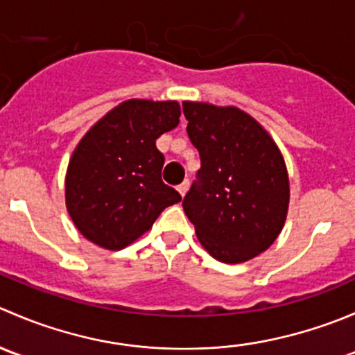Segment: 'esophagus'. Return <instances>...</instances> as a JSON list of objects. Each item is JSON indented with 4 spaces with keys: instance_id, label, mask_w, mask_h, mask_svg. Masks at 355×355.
Wrapping results in <instances>:
<instances>
[{
    "instance_id": "esophagus-1",
    "label": "esophagus",
    "mask_w": 355,
    "mask_h": 355,
    "mask_svg": "<svg viewBox=\"0 0 355 355\" xmlns=\"http://www.w3.org/2000/svg\"><path fill=\"white\" fill-rule=\"evenodd\" d=\"M177 191L180 192V196H182V198H184V196L187 194V191H189V180L182 182V184L177 187Z\"/></svg>"
}]
</instances>
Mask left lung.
Returning a JSON list of instances; mask_svg holds the SVG:
<instances>
[{"label":"left lung","mask_w":355,"mask_h":355,"mask_svg":"<svg viewBox=\"0 0 355 355\" xmlns=\"http://www.w3.org/2000/svg\"><path fill=\"white\" fill-rule=\"evenodd\" d=\"M187 134L200 156L199 182L184 198L200 245L227 264L259 256L284 228L290 184L266 128L235 106L184 101Z\"/></svg>","instance_id":"obj_1"}]
</instances>
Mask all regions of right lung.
<instances>
[{
    "mask_svg": "<svg viewBox=\"0 0 355 355\" xmlns=\"http://www.w3.org/2000/svg\"><path fill=\"white\" fill-rule=\"evenodd\" d=\"M180 123L178 101L128 99L80 139L68 161L65 204L92 244L120 250L146 234L164 207L180 202L161 180L156 139Z\"/></svg>",
    "mask_w": 355,
    "mask_h": 355,
    "instance_id": "1",
    "label": "right lung"
}]
</instances>
